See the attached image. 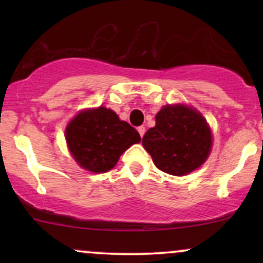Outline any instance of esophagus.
Segmentation results:
<instances>
[{"label": "esophagus", "instance_id": "esophagus-1", "mask_svg": "<svg viewBox=\"0 0 263 263\" xmlns=\"http://www.w3.org/2000/svg\"><path fill=\"white\" fill-rule=\"evenodd\" d=\"M137 131H138V134H140L141 137H143L144 132H146V128H144V126H140V127L137 128Z\"/></svg>", "mask_w": 263, "mask_h": 263}]
</instances>
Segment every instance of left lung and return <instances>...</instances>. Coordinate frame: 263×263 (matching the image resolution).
Listing matches in <instances>:
<instances>
[{
	"label": "left lung",
	"mask_w": 263,
	"mask_h": 263,
	"mask_svg": "<svg viewBox=\"0 0 263 263\" xmlns=\"http://www.w3.org/2000/svg\"><path fill=\"white\" fill-rule=\"evenodd\" d=\"M158 170L186 176L206 161L213 146L211 129L203 115L186 105H165L156 115V126L142 138Z\"/></svg>",
	"instance_id": "left-lung-1"
}]
</instances>
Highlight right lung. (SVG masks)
I'll use <instances>...</instances> for the list:
<instances>
[{"instance_id": "right-lung-1", "label": "right lung", "mask_w": 263, "mask_h": 263, "mask_svg": "<svg viewBox=\"0 0 263 263\" xmlns=\"http://www.w3.org/2000/svg\"><path fill=\"white\" fill-rule=\"evenodd\" d=\"M65 140L80 167L92 173H105L141 137L112 110L100 106L80 111L66 126Z\"/></svg>"}]
</instances>
